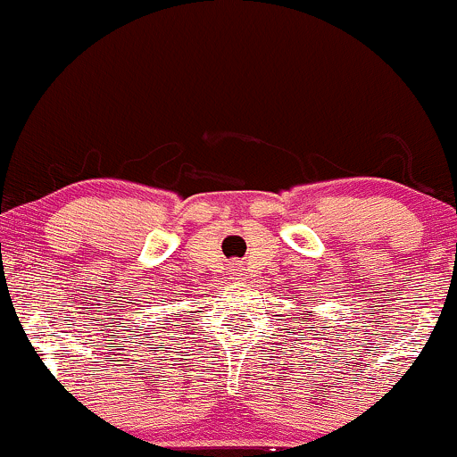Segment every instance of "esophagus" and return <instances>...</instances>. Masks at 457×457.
I'll return each mask as SVG.
<instances>
[{
    "mask_svg": "<svg viewBox=\"0 0 457 457\" xmlns=\"http://www.w3.org/2000/svg\"><path fill=\"white\" fill-rule=\"evenodd\" d=\"M230 270H233V274H239V271H242V263H239V261H235V263L230 265Z\"/></svg>",
    "mask_w": 457,
    "mask_h": 457,
    "instance_id": "obj_1",
    "label": "esophagus"
}]
</instances>
